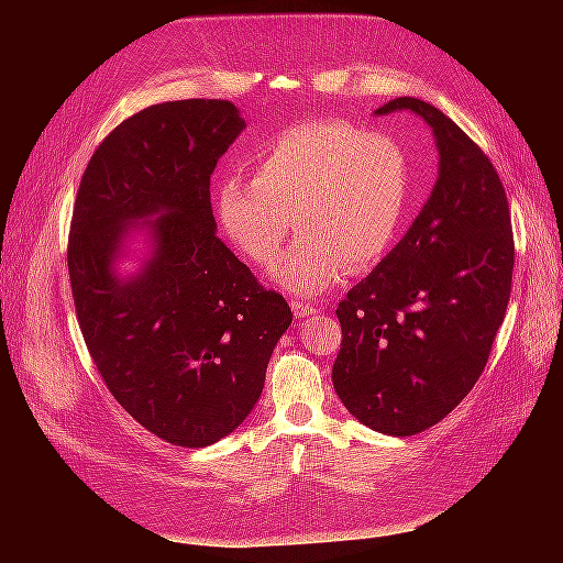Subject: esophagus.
<instances>
[{
    "label": "esophagus",
    "instance_id": "1",
    "mask_svg": "<svg viewBox=\"0 0 563 563\" xmlns=\"http://www.w3.org/2000/svg\"><path fill=\"white\" fill-rule=\"evenodd\" d=\"M291 310H294V314H296L298 319L317 314V308H314V305H310V302H300V300H291Z\"/></svg>",
    "mask_w": 563,
    "mask_h": 563
}]
</instances>
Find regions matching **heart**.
<instances>
[{
    "label": "heart",
    "mask_w": 563,
    "mask_h": 563,
    "mask_svg": "<svg viewBox=\"0 0 563 563\" xmlns=\"http://www.w3.org/2000/svg\"><path fill=\"white\" fill-rule=\"evenodd\" d=\"M408 209L401 147L350 122H305L272 135L253 155V180L216 187L218 225L255 265L282 253L291 218L298 240L275 282L294 296H321L352 272L376 267L399 240Z\"/></svg>",
    "instance_id": "heart-1"
}]
</instances>
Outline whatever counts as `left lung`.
<instances>
[{
    "instance_id": "8db88e82",
    "label": "left lung",
    "mask_w": 563,
    "mask_h": 563,
    "mask_svg": "<svg viewBox=\"0 0 563 563\" xmlns=\"http://www.w3.org/2000/svg\"><path fill=\"white\" fill-rule=\"evenodd\" d=\"M397 110L432 129L439 178L404 240L338 305L333 387L366 428L411 437L479 380L505 319L515 240L505 187L482 147L420 98H395L376 114Z\"/></svg>"
}]
</instances>
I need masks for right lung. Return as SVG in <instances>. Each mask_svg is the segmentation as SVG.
<instances>
[{
  "instance_id": "right-lung-1",
  "label": "right lung",
  "mask_w": 563,
  "mask_h": 563,
  "mask_svg": "<svg viewBox=\"0 0 563 563\" xmlns=\"http://www.w3.org/2000/svg\"><path fill=\"white\" fill-rule=\"evenodd\" d=\"M244 126L230 100L150 106L98 145L75 199L67 269L84 343L124 411L174 446L240 428L294 319L216 234L211 174ZM139 229L151 253L119 278Z\"/></svg>"
}]
</instances>
